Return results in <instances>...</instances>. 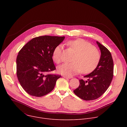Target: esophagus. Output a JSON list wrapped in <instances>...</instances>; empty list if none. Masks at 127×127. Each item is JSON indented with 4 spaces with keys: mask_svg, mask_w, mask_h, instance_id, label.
I'll use <instances>...</instances> for the list:
<instances>
[{
    "mask_svg": "<svg viewBox=\"0 0 127 127\" xmlns=\"http://www.w3.org/2000/svg\"><path fill=\"white\" fill-rule=\"evenodd\" d=\"M63 77L65 78H67V79H70L71 78V77L70 76H63Z\"/></svg>",
    "mask_w": 127,
    "mask_h": 127,
    "instance_id": "34e87169",
    "label": "esophagus"
}]
</instances>
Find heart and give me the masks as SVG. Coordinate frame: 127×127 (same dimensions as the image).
Returning <instances> with one entry per match:
<instances>
[{
    "label": "heart",
    "instance_id": "b5f03b06",
    "mask_svg": "<svg viewBox=\"0 0 127 127\" xmlns=\"http://www.w3.org/2000/svg\"><path fill=\"white\" fill-rule=\"evenodd\" d=\"M71 49L75 52L71 59L72 63H65L58 68V73L66 76H72L81 71L88 73L94 70L98 65L100 56L98 50L92 44L83 39L69 42ZM63 46L57 45L53 53V59L57 64L62 61Z\"/></svg>",
    "mask_w": 127,
    "mask_h": 127
}]
</instances>
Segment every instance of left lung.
<instances>
[{"label":"left lung","mask_w":127,"mask_h":127,"mask_svg":"<svg viewBox=\"0 0 127 127\" xmlns=\"http://www.w3.org/2000/svg\"><path fill=\"white\" fill-rule=\"evenodd\" d=\"M96 43L101 52L99 63L92 73L84 76L87 80H79V86L73 91L85 100H95L101 96L110 85L113 77L114 62L111 53L98 42Z\"/></svg>","instance_id":"left-lung-1"}]
</instances>
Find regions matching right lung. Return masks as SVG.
Wrapping results in <instances>:
<instances>
[{
  "mask_svg": "<svg viewBox=\"0 0 127 127\" xmlns=\"http://www.w3.org/2000/svg\"><path fill=\"white\" fill-rule=\"evenodd\" d=\"M65 37L43 35L32 39L19 51L16 75L21 85L31 95L41 97L50 93L61 75L48 74L56 67L52 59L55 47Z\"/></svg>",
  "mask_w": 127,
  "mask_h": 127,
  "instance_id": "add662e5",
  "label": "right lung"
}]
</instances>
